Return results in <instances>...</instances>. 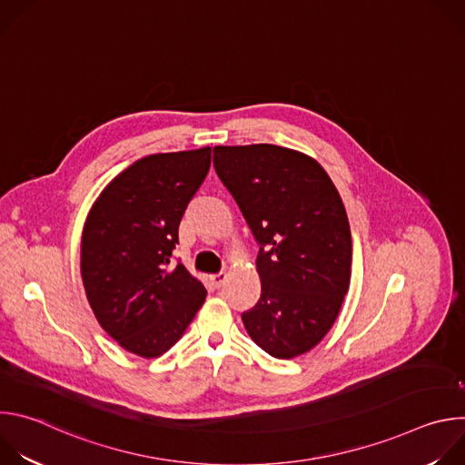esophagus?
<instances>
[{"label":"esophagus","mask_w":465,"mask_h":465,"mask_svg":"<svg viewBox=\"0 0 465 465\" xmlns=\"http://www.w3.org/2000/svg\"><path fill=\"white\" fill-rule=\"evenodd\" d=\"M210 280H212V283H213V287H215V289H221V287L224 285V282H226V272L213 274Z\"/></svg>","instance_id":"34e87169"}]
</instances>
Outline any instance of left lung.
Wrapping results in <instances>:
<instances>
[{"mask_svg":"<svg viewBox=\"0 0 465 465\" xmlns=\"http://www.w3.org/2000/svg\"><path fill=\"white\" fill-rule=\"evenodd\" d=\"M213 167L259 244L252 341L276 359L312 350L350 287L351 233L342 198L312 158L278 145L215 147Z\"/></svg>","mask_w":465,"mask_h":465,"instance_id":"left-lung-1","label":"left lung"}]
</instances>
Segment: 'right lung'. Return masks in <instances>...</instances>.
<instances>
[{"label": "right lung", "instance_id": "right-lung-1", "mask_svg": "<svg viewBox=\"0 0 465 465\" xmlns=\"http://www.w3.org/2000/svg\"><path fill=\"white\" fill-rule=\"evenodd\" d=\"M212 165V149L151 154L115 176L83 232L81 274L90 307L126 351L153 359L183 335L206 300L178 261V226Z\"/></svg>", "mask_w": 465, "mask_h": 465}]
</instances>
